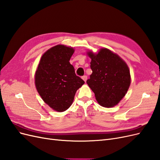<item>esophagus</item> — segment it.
<instances>
[{
  "instance_id": "esophagus-1",
  "label": "esophagus",
  "mask_w": 160,
  "mask_h": 160,
  "mask_svg": "<svg viewBox=\"0 0 160 160\" xmlns=\"http://www.w3.org/2000/svg\"><path fill=\"white\" fill-rule=\"evenodd\" d=\"M82 79H83L84 80L85 82H86L87 79H88V76H87V75H84V76L82 77Z\"/></svg>"
}]
</instances>
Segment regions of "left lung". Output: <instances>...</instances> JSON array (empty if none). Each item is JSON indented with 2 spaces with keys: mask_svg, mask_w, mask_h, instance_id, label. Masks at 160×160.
Returning <instances> with one entry per match:
<instances>
[{
  "mask_svg": "<svg viewBox=\"0 0 160 160\" xmlns=\"http://www.w3.org/2000/svg\"><path fill=\"white\" fill-rule=\"evenodd\" d=\"M91 59L92 74L87 83L97 101L104 108L118 105L129 88L131 76L128 65L118 55L106 48L98 53L88 52Z\"/></svg>",
  "mask_w": 160,
  "mask_h": 160,
  "instance_id": "1",
  "label": "left lung"
}]
</instances>
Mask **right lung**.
<instances>
[{"label": "right lung", "mask_w": 160, "mask_h": 160, "mask_svg": "<svg viewBox=\"0 0 160 160\" xmlns=\"http://www.w3.org/2000/svg\"><path fill=\"white\" fill-rule=\"evenodd\" d=\"M73 48L58 45L41 57L35 75V83L44 102L58 112L71 105L77 89L85 81L77 76L69 62Z\"/></svg>", "instance_id": "1"}]
</instances>
